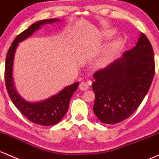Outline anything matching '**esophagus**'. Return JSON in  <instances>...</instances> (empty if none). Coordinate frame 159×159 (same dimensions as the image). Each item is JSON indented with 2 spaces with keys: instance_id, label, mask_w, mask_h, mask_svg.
Returning <instances> with one entry per match:
<instances>
[{
  "instance_id": "34e87169",
  "label": "esophagus",
  "mask_w": 159,
  "mask_h": 159,
  "mask_svg": "<svg viewBox=\"0 0 159 159\" xmlns=\"http://www.w3.org/2000/svg\"><path fill=\"white\" fill-rule=\"evenodd\" d=\"M80 89H81L82 91H86L89 89V85L88 83L86 82H82L80 85Z\"/></svg>"
}]
</instances>
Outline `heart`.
Here are the masks:
<instances>
[{"mask_svg":"<svg viewBox=\"0 0 159 159\" xmlns=\"http://www.w3.org/2000/svg\"><path fill=\"white\" fill-rule=\"evenodd\" d=\"M114 34H115V32L113 31H108L105 32L104 36L107 37H111L112 36H113ZM120 43H121V41L119 40H116L115 41H113V43H111L108 46L107 49V56H110L112 53H113L114 52L118 49L119 45H120Z\"/></svg>","mask_w":159,"mask_h":159,"instance_id":"1","label":"heart"}]
</instances>
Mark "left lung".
I'll list each match as a JSON object with an SVG mask.
<instances>
[{"mask_svg": "<svg viewBox=\"0 0 159 159\" xmlns=\"http://www.w3.org/2000/svg\"><path fill=\"white\" fill-rule=\"evenodd\" d=\"M154 74L152 47L141 33L133 49L94 74L92 86L95 94L93 111L96 116L109 125L128 118L145 98Z\"/></svg>", "mask_w": 159, "mask_h": 159, "instance_id": "8db88e82", "label": "left lung"}]
</instances>
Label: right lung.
Returning a JSON list of instances; mask_svg holds the SVG:
<instances>
[{
  "label": "right lung",
  "instance_id": "1",
  "mask_svg": "<svg viewBox=\"0 0 159 159\" xmlns=\"http://www.w3.org/2000/svg\"><path fill=\"white\" fill-rule=\"evenodd\" d=\"M58 21L59 19H57L39 21L32 24L29 28L19 34L12 43V45L10 46L7 54L5 62V83L8 94L12 103L28 120L34 124L43 126L54 125L61 120L68 110L70 100L74 92L77 89L79 83L76 82L74 84L65 87L59 93L52 96L45 101L30 103L23 99L14 88L12 81V66L15 52L19 45V43L31 36L43 25L49 24Z\"/></svg>",
  "mask_w": 159,
  "mask_h": 159
}]
</instances>
